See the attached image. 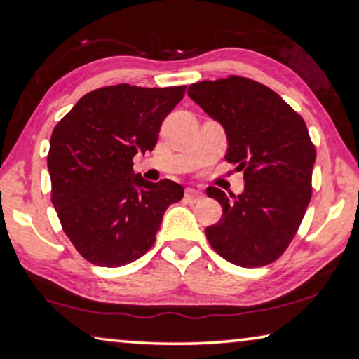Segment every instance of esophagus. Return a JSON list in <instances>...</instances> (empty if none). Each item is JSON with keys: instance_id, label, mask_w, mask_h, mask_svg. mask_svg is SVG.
<instances>
[{"instance_id": "34e87169", "label": "esophagus", "mask_w": 359, "mask_h": 359, "mask_svg": "<svg viewBox=\"0 0 359 359\" xmlns=\"http://www.w3.org/2000/svg\"><path fill=\"white\" fill-rule=\"evenodd\" d=\"M201 196H203V191H201V189H196V188H188V189H186V198L191 199V201L199 199Z\"/></svg>"}]
</instances>
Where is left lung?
Segmentation results:
<instances>
[{
    "label": "left lung",
    "instance_id": "left-lung-1",
    "mask_svg": "<svg viewBox=\"0 0 359 359\" xmlns=\"http://www.w3.org/2000/svg\"><path fill=\"white\" fill-rule=\"evenodd\" d=\"M188 95L224 127L225 158L243 171L242 194L205 189L222 205V219L205 229L210 247L242 268L276 262L311 203L316 147L306 122L278 93L250 78L199 81Z\"/></svg>",
    "mask_w": 359,
    "mask_h": 359
}]
</instances>
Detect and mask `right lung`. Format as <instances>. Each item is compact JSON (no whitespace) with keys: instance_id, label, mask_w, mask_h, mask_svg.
Instances as JSON below:
<instances>
[{"instance_id":"obj_1","label":"right lung","mask_w":359,"mask_h":359,"mask_svg":"<svg viewBox=\"0 0 359 359\" xmlns=\"http://www.w3.org/2000/svg\"><path fill=\"white\" fill-rule=\"evenodd\" d=\"M184 90L100 88L53 129L47 155L52 204L63 232L90 263L117 268L139 259L155 243L168 205L183 199V186L145 181L132 160L154 150L161 122Z\"/></svg>"}]
</instances>
